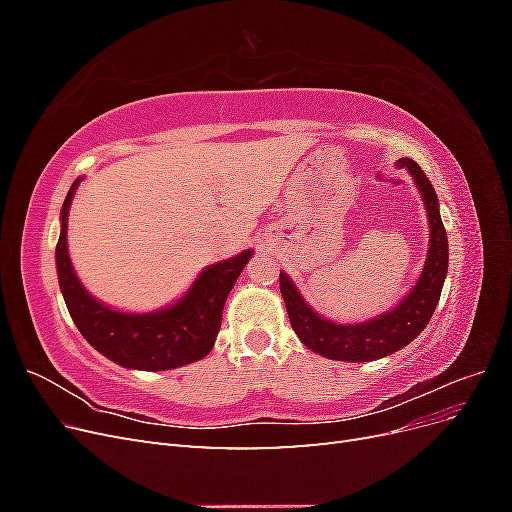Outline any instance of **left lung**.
<instances>
[{"instance_id": "8db88e82", "label": "left lung", "mask_w": 512, "mask_h": 512, "mask_svg": "<svg viewBox=\"0 0 512 512\" xmlns=\"http://www.w3.org/2000/svg\"><path fill=\"white\" fill-rule=\"evenodd\" d=\"M399 168H408L418 192H421L429 220V252L416 286L404 301L382 316L356 324H337L318 316L301 297L299 288L286 273H280V290L288 309L290 327L301 342L327 359L367 363L406 348L421 333L440 301L448 271V239L440 218L438 194L431 181L414 160H397Z\"/></svg>"}]
</instances>
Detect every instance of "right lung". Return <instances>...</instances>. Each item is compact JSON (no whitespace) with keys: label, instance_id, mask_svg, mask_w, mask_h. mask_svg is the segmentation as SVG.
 I'll return each instance as SVG.
<instances>
[{"label":"right lung","instance_id":"1","mask_svg":"<svg viewBox=\"0 0 512 512\" xmlns=\"http://www.w3.org/2000/svg\"><path fill=\"white\" fill-rule=\"evenodd\" d=\"M79 183L81 179L72 183L61 205V235L55 250L59 288L76 329L106 359L128 369L164 371L203 359L222 327L228 292L254 252L245 250L207 267L177 303L158 312H117L83 288L68 256V211Z\"/></svg>","mask_w":512,"mask_h":512}]
</instances>
